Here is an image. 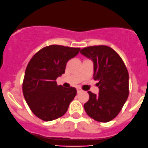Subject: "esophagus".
<instances>
[{
  "instance_id": "1",
  "label": "esophagus",
  "mask_w": 148,
  "mask_h": 148,
  "mask_svg": "<svg viewBox=\"0 0 148 148\" xmlns=\"http://www.w3.org/2000/svg\"><path fill=\"white\" fill-rule=\"evenodd\" d=\"M77 92H82V90L80 87H77Z\"/></svg>"
}]
</instances>
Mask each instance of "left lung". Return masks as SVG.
Returning a JSON list of instances; mask_svg holds the SVG:
<instances>
[{"label":"left lung","mask_w":148,"mask_h":148,"mask_svg":"<svg viewBox=\"0 0 148 148\" xmlns=\"http://www.w3.org/2000/svg\"><path fill=\"white\" fill-rule=\"evenodd\" d=\"M82 55L94 63V79L98 80L99 94L88 91L86 113L99 122H108L117 116L129 96V73L122 58L106 45L84 48Z\"/></svg>","instance_id":"left-lung-1"}]
</instances>
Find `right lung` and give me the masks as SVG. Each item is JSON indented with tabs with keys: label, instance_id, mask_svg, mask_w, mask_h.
<instances>
[{
	"label": "right lung",
	"instance_id": "1",
	"mask_svg": "<svg viewBox=\"0 0 148 148\" xmlns=\"http://www.w3.org/2000/svg\"><path fill=\"white\" fill-rule=\"evenodd\" d=\"M79 51V48L52 45L40 50L30 59L23 80V95L32 112L40 119L60 118L74 100L77 90L58 86L56 79L65 73L69 60Z\"/></svg>",
	"mask_w": 148,
	"mask_h": 148
}]
</instances>
